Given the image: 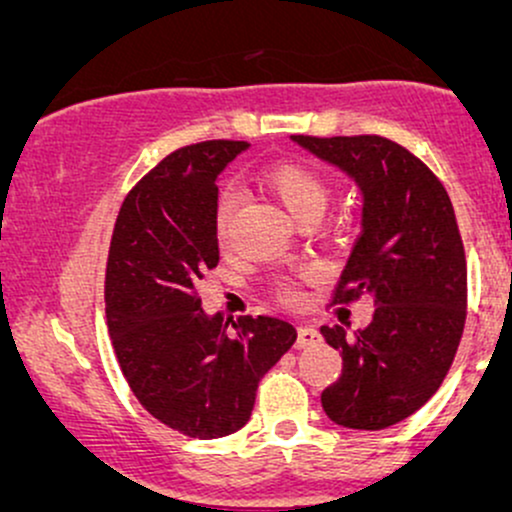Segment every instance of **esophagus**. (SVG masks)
<instances>
[{
    "instance_id": "1",
    "label": "esophagus",
    "mask_w": 512,
    "mask_h": 512,
    "mask_svg": "<svg viewBox=\"0 0 512 512\" xmlns=\"http://www.w3.org/2000/svg\"><path fill=\"white\" fill-rule=\"evenodd\" d=\"M320 332L315 330V327H298V339H296V346L298 349H308V346H315L317 342H320Z\"/></svg>"
}]
</instances>
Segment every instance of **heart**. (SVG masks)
Wrapping results in <instances>:
<instances>
[{"mask_svg": "<svg viewBox=\"0 0 512 512\" xmlns=\"http://www.w3.org/2000/svg\"><path fill=\"white\" fill-rule=\"evenodd\" d=\"M264 185L291 211L293 219H301L303 214H310V211H320L322 214L327 207V199H330V185H327V180L315 168L296 161H284L269 166L264 170ZM238 204L240 192L236 187H223L214 207V231L221 243H226L228 236H231L233 216H236ZM279 293L289 303L301 301V291L296 289L293 281H284L279 286Z\"/></svg>", "mask_w": 512, "mask_h": 512, "instance_id": "1", "label": "heart"}]
</instances>
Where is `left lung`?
I'll return each instance as SVG.
<instances>
[{
  "instance_id": "1",
  "label": "left lung",
  "mask_w": 512,
  "mask_h": 512,
  "mask_svg": "<svg viewBox=\"0 0 512 512\" xmlns=\"http://www.w3.org/2000/svg\"><path fill=\"white\" fill-rule=\"evenodd\" d=\"M291 139L344 170L361 192V236L334 303L368 296L375 310L363 330H320L344 361L322 409L339 426L380 431L436 395L460 346L467 262L455 209L426 163L390 139Z\"/></svg>"
}]
</instances>
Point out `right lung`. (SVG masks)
<instances>
[{"label":"right lung","mask_w":512,"mask_h":512,"mask_svg":"<svg viewBox=\"0 0 512 512\" xmlns=\"http://www.w3.org/2000/svg\"><path fill=\"white\" fill-rule=\"evenodd\" d=\"M248 142L182 146L134 185L117 214L105 315L129 387L161 424L223 438L250 421L262 375L296 342L279 317L207 315L204 272L219 264L214 207L221 170Z\"/></svg>","instance_id":"right-lung-1"}]
</instances>
